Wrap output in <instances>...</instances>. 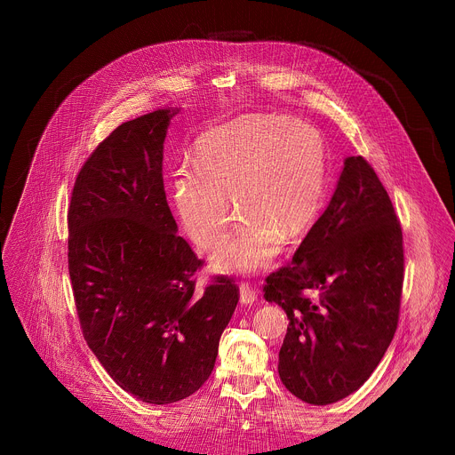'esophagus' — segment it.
Segmentation results:
<instances>
[{"label":"esophagus","mask_w":455,"mask_h":455,"mask_svg":"<svg viewBox=\"0 0 455 455\" xmlns=\"http://www.w3.org/2000/svg\"><path fill=\"white\" fill-rule=\"evenodd\" d=\"M258 299V293L251 288L249 283H242L240 285V300L242 304H252Z\"/></svg>","instance_id":"34e87169"}]
</instances>
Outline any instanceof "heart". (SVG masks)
<instances>
[{
    "label": "heart",
    "instance_id": "b5f03b06",
    "mask_svg": "<svg viewBox=\"0 0 455 455\" xmlns=\"http://www.w3.org/2000/svg\"><path fill=\"white\" fill-rule=\"evenodd\" d=\"M191 165L173 188L188 234L203 249L218 245L230 221V196L240 221L215 264L249 273L266 267L282 240L293 243L315 220L324 194L326 143L300 119L243 116L203 134Z\"/></svg>",
    "mask_w": 455,
    "mask_h": 455
}]
</instances>
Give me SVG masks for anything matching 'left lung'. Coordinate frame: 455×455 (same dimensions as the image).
Segmentation results:
<instances>
[{
    "instance_id": "1",
    "label": "left lung",
    "mask_w": 455,
    "mask_h": 455,
    "mask_svg": "<svg viewBox=\"0 0 455 455\" xmlns=\"http://www.w3.org/2000/svg\"><path fill=\"white\" fill-rule=\"evenodd\" d=\"M402 227L363 156H348L336 194L291 264L266 278L264 297L290 324L278 354L282 384L297 398L333 403L360 389L398 326Z\"/></svg>"
}]
</instances>
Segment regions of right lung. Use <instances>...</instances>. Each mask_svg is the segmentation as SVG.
<instances>
[{"instance_id": "1", "label": "right lung", "mask_w": 455, "mask_h": 455, "mask_svg": "<svg viewBox=\"0 0 455 455\" xmlns=\"http://www.w3.org/2000/svg\"><path fill=\"white\" fill-rule=\"evenodd\" d=\"M170 110L112 131L83 164L68 208V271L83 336L110 378L148 403L194 395L210 378L240 288L177 234L162 160Z\"/></svg>"}]
</instances>
